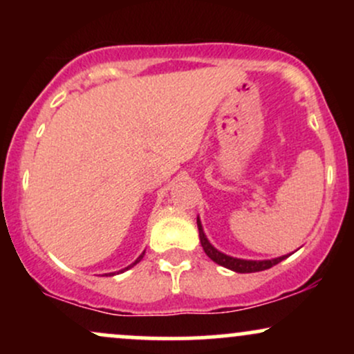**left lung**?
Returning <instances> with one entry per match:
<instances>
[{"label":"left lung","instance_id":"1","mask_svg":"<svg viewBox=\"0 0 354 354\" xmlns=\"http://www.w3.org/2000/svg\"><path fill=\"white\" fill-rule=\"evenodd\" d=\"M196 223H198V230H200V241H201L203 250H205V253L208 254L214 263H218L219 266H225L231 271H236V273H256V271L270 270V268H273L274 265H278V263H281L283 259H286L288 256L291 254V253L284 254V256H279V258H273V259H261V261H256V259L233 258V256L221 253V251H218L216 248L211 245V243L208 241V238H206L205 231H203L200 218L196 219Z\"/></svg>","mask_w":354,"mask_h":354}]
</instances>
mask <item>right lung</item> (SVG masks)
Instances as JSON below:
<instances>
[{
	"instance_id": "1",
	"label": "right lung",
	"mask_w": 354,
	"mask_h": 354,
	"mask_svg": "<svg viewBox=\"0 0 354 354\" xmlns=\"http://www.w3.org/2000/svg\"><path fill=\"white\" fill-rule=\"evenodd\" d=\"M143 256H145V251H143V253H141L140 256H138V258H136V261H135V263H133V265H129L128 268H124V270L118 271V273H123V271H126V270H129V268H133V266H135V265H136V263H140V261H141V259H143ZM113 274H115V273H109V276H113ZM106 276H108V274H106Z\"/></svg>"
}]
</instances>
